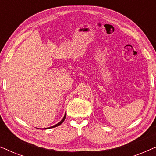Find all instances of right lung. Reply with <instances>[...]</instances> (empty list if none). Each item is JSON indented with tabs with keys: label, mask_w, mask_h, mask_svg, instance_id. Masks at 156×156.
I'll return each mask as SVG.
<instances>
[{
	"label": "right lung",
	"mask_w": 156,
	"mask_h": 156,
	"mask_svg": "<svg viewBox=\"0 0 156 156\" xmlns=\"http://www.w3.org/2000/svg\"><path fill=\"white\" fill-rule=\"evenodd\" d=\"M65 117H66V113H65V116L63 117V119H62V120L60 122H59L58 123H57V124H56V125H55V126H51V127H50V128H48V129H51V128H55V127H57V126H59L60 124H62V123H63V121H65Z\"/></svg>",
	"instance_id": "obj_1"
}]
</instances>
